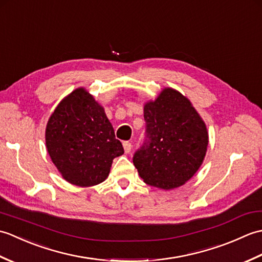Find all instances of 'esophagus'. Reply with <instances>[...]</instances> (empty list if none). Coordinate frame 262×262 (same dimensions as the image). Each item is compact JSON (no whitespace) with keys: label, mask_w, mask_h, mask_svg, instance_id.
<instances>
[{"label":"esophagus","mask_w":262,"mask_h":262,"mask_svg":"<svg viewBox=\"0 0 262 262\" xmlns=\"http://www.w3.org/2000/svg\"><path fill=\"white\" fill-rule=\"evenodd\" d=\"M122 146H124L125 153H129L132 151V143L124 142V143H122Z\"/></svg>","instance_id":"esophagus-1"}]
</instances>
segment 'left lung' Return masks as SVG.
<instances>
[{"mask_svg": "<svg viewBox=\"0 0 262 262\" xmlns=\"http://www.w3.org/2000/svg\"><path fill=\"white\" fill-rule=\"evenodd\" d=\"M146 140L133 163L144 182L164 190L190 180L203 164L208 146L204 120L185 96L163 89L144 105Z\"/></svg>", "mask_w": 262, "mask_h": 262, "instance_id": "1", "label": "left lung"}]
</instances>
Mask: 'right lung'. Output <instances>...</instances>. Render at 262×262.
I'll list each match as a JSON object with an SVG mask.
<instances>
[{
  "label": "right lung",
  "instance_id": "right-lung-1",
  "mask_svg": "<svg viewBox=\"0 0 262 262\" xmlns=\"http://www.w3.org/2000/svg\"><path fill=\"white\" fill-rule=\"evenodd\" d=\"M46 147L64 179L91 187L107 179L113 160L124 154L104 109L84 88L58 103L46 126Z\"/></svg>",
  "mask_w": 262,
  "mask_h": 262
}]
</instances>
